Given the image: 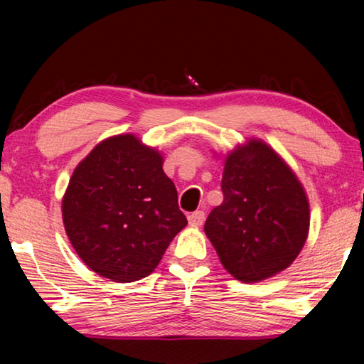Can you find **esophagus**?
<instances>
[{
  "label": "esophagus",
  "instance_id": "1",
  "mask_svg": "<svg viewBox=\"0 0 364 364\" xmlns=\"http://www.w3.org/2000/svg\"><path fill=\"white\" fill-rule=\"evenodd\" d=\"M204 220H205V213L202 210H196V212L188 215V221L191 226H200L202 223H204Z\"/></svg>",
  "mask_w": 364,
  "mask_h": 364
}]
</instances>
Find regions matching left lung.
Returning a JSON list of instances; mask_svg holds the SVG:
<instances>
[{
  "label": "left lung",
  "instance_id": "8db88e82",
  "mask_svg": "<svg viewBox=\"0 0 364 364\" xmlns=\"http://www.w3.org/2000/svg\"><path fill=\"white\" fill-rule=\"evenodd\" d=\"M223 202L205 221V234L234 278L258 282L286 269L306 241L310 205L289 165L258 139L225 160Z\"/></svg>",
  "mask_w": 364,
  "mask_h": 364
}]
</instances>
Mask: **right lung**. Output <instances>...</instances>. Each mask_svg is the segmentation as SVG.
<instances>
[{
  "label": "right lung",
  "instance_id": "add662e5",
  "mask_svg": "<svg viewBox=\"0 0 364 364\" xmlns=\"http://www.w3.org/2000/svg\"><path fill=\"white\" fill-rule=\"evenodd\" d=\"M164 157L133 134L101 141L73 170L64 228L90 269L115 282L149 276L188 225Z\"/></svg>",
  "mask_w": 364,
  "mask_h": 364
}]
</instances>
